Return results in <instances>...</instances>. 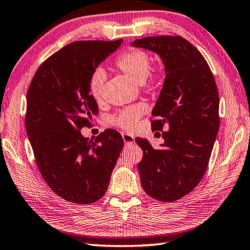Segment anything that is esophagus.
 I'll return each mask as SVG.
<instances>
[{"label":"esophagus","instance_id":"obj_1","mask_svg":"<svg viewBox=\"0 0 250 250\" xmlns=\"http://www.w3.org/2000/svg\"><path fill=\"white\" fill-rule=\"evenodd\" d=\"M122 137H123V139H124L126 145H132V144H134V142H135L134 136H132V135H129V134L123 133Z\"/></svg>","mask_w":250,"mask_h":250}]
</instances>
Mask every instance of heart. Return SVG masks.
Here are the masks:
<instances>
[{
    "label": "heart",
    "mask_w": 250,
    "mask_h": 250,
    "mask_svg": "<svg viewBox=\"0 0 250 250\" xmlns=\"http://www.w3.org/2000/svg\"><path fill=\"white\" fill-rule=\"evenodd\" d=\"M116 67L121 70L123 73H125L132 80L136 81L147 86H154L159 82L160 73L152 72L150 73V57L149 55L141 49H130L126 50L117 57L115 61ZM105 81V72L102 69L95 70L90 78L89 90L91 95L95 100H100L102 94L103 83ZM146 112V106L143 104L134 105L132 107H127L123 109L116 116H114L111 122L112 124L124 130L135 129L137 125V122L144 113Z\"/></svg>",
    "instance_id": "obj_1"
}]
</instances>
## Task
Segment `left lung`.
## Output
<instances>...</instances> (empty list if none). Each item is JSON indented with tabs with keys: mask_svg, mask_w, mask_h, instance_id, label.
<instances>
[{
	"mask_svg": "<svg viewBox=\"0 0 250 250\" xmlns=\"http://www.w3.org/2000/svg\"><path fill=\"white\" fill-rule=\"evenodd\" d=\"M133 47L160 57L166 78L152 116V130H164L165 143L155 149L136 138L143 149L138 164L143 189L163 202H173L203 178L220 127V98L213 73L201 52L181 36L137 39Z\"/></svg>",
	"mask_w": 250,
	"mask_h": 250,
	"instance_id": "8db88e82",
	"label": "left lung"
}]
</instances>
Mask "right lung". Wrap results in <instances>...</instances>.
I'll use <instances>...</instances> for the list:
<instances>
[{
    "instance_id": "1",
    "label": "right lung",
    "mask_w": 250,
    "mask_h": 250,
    "mask_svg": "<svg viewBox=\"0 0 250 250\" xmlns=\"http://www.w3.org/2000/svg\"><path fill=\"white\" fill-rule=\"evenodd\" d=\"M122 42L69 43L50 56L30 82L25 126L37 167L50 189L69 202L90 204L102 198L124 146L115 129L95 139L80 132L99 113L90 78Z\"/></svg>"
}]
</instances>
